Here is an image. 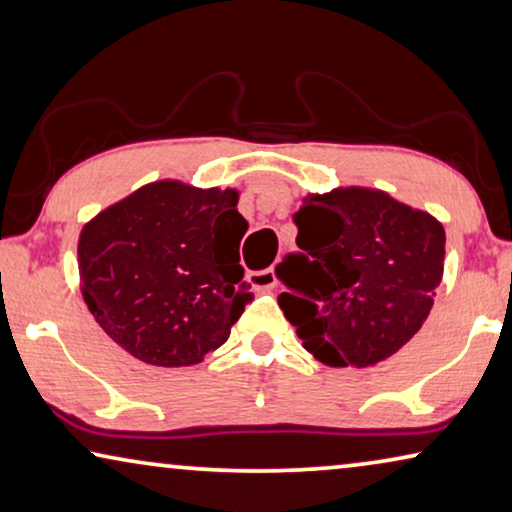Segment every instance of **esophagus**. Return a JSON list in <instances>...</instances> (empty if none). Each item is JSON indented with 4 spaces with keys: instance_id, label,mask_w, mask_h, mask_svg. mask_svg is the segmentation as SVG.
I'll list each match as a JSON object with an SVG mask.
<instances>
[{
    "instance_id": "34e87169",
    "label": "esophagus",
    "mask_w": 512,
    "mask_h": 512,
    "mask_svg": "<svg viewBox=\"0 0 512 512\" xmlns=\"http://www.w3.org/2000/svg\"><path fill=\"white\" fill-rule=\"evenodd\" d=\"M250 285H253L255 289H262V292H271V289L278 285L276 271H273V269H264V271L250 273Z\"/></svg>"
}]
</instances>
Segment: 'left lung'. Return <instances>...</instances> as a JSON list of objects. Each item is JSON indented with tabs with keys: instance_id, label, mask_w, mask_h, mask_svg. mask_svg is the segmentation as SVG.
Masks as SVG:
<instances>
[{
	"instance_id": "obj_1",
	"label": "left lung",
	"mask_w": 512,
	"mask_h": 512,
	"mask_svg": "<svg viewBox=\"0 0 512 512\" xmlns=\"http://www.w3.org/2000/svg\"><path fill=\"white\" fill-rule=\"evenodd\" d=\"M296 246L278 296L303 347L331 368H368L414 338L444 276L446 232L384 190L335 188L294 213Z\"/></svg>"
}]
</instances>
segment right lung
Returning a JSON list of instances; mask_svg holds the SVG:
<instances>
[{"label": "right lung", "mask_w": 512, "mask_h": 512, "mask_svg": "<svg viewBox=\"0 0 512 512\" xmlns=\"http://www.w3.org/2000/svg\"><path fill=\"white\" fill-rule=\"evenodd\" d=\"M234 188L154 181L82 227L80 287L101 329L160 368L195 365L230 338L253 301Z\"/></svg>", "instance_id": "obj_1"}]
</instances>
